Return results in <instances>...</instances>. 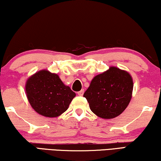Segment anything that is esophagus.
Instances as JSON below:
<instances>
[{
  "mask_svg": "<svg viewBox=\"0 0 161 161\" xmlns=\"http://www.w3.org/2000/svg\"><path fill=\"white\" fill-rule=\"evenodd\" d=\"M83 94H84V90H83V89L80 90V92H78V94L79 95V96H83Z\"/></svg>",
  "mask_w": 161,
  "mask_h": 161,
  "instance_id": "1",
  "label": "esophagus"
}]
</instances>
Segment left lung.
Here are the masks:
<instances>
[{"mask_svg": "<svg viewBox=\"0 0 161 161\" xmlns=\"http://www.w3.org/2000/svg\"><path fill=\"white\" fill-rule=\"evenodd\" d=\"M133 87L132 78L128 72L110 67L92 79L83 97L95 115L111 119L120 115L129 105Z\"/></svg>", "mask_w": 161, "mask_h": 161, "instance_id": "left-lung-1", "label": "left lung"}]
</instances>
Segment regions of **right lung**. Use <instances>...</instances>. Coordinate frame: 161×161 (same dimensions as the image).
<instances>
[{"instance_id": "obj_1", "label": "right lung", "mask_w": 161, "mask_h": 161, "mask_svg": "<svg viewBox=\"0 0 161 161\" xmlns=\"http://www.w3.org/2000/svg\"><path fill=\"white\" fill-rule=\"evenodd\" d=\"M25 91L30 105L40 115L57 117L67 110L75 93L57 74L42 69L27 79Z\"/></svg>"}]
</instances>
